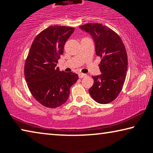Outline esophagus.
Returning a JSON list of instances; mask_svg holds the SVG:
<instances>
[{"label":"esophagus","instance_id":"esophagus-1","mask_svg":"<svg viewBox=\"0 0 153 153\" xmlns=\"http://www.w3.org/2000/svg\"><path fill=\"white\" fill-rule=\"evenodd\" d=\"M86 74H82V73L79 74V78H83V77H86Z\"/></svg>","mask_w":153,"mask_h":153}]
</instances>
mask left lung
I'll use <instances>...</instances> for the list:
<instances>
[{"label":"left lung","instance_id":"8db88e82","mask_svg":"<svg viewBox=\"0 0 153 153\" xmlns=\"http://www.w3.org/2000/svg\"><path fill=\"white\" fill-rule=\"evenodd\" d=\"M88 32L95 43L96 55L101 59L98 65L101 74L92 76L94 84L89 93L96 102L107 104L120 94L128 71V55L122 40L105 25L90 23L79 26Z\"/></svg>","mask_w":153,"mask_h":153}]
</instances>
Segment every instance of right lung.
<instances>
[{
    "label": "right lung",
    "mask_w": 153,
    "mask_h": 153,
    "mask_svg": "<svg viewBox=\"0 0 153 153\" xmlns=\"http://www.w3.org/2000/svg\"><path fill=\"white\" fill-rule=\"evenodd\" d=\"M71 27L51 25L36 36L25 62L24 75L33 98L48 108H56L68 99L70 88L78 75L56 67Z\"/></svg>",
    "instance_id": "obj_1"
}]
</instances>
